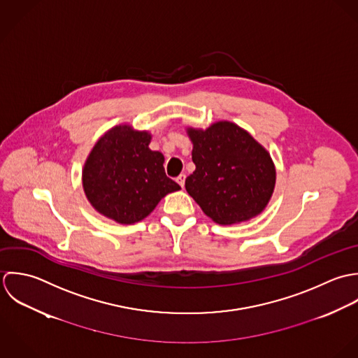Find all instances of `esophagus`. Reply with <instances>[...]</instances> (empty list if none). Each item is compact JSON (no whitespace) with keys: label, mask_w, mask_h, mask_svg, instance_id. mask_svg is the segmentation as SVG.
Here are the masks:
<instances>
[{"label":"esophagus","mask_w":358,"mask_h":358,"mask_svg":"<svg viewBox=\"0 0 358 358\" xmlns=\"http://www.w3.org/2000/svg\"><path fill=\"white\" fill-rule=\"evenodd\" d=\"M177 182L180 184L181 188H184V185H185V174H180V176L177 177Z\"/></svg>","instance_id":"obj_1"}]
</instances>
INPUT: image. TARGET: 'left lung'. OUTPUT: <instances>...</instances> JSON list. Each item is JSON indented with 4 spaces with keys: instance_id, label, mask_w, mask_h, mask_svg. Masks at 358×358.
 <instances>
[{
    "instance_id": "left-lung-1",
    "label": "left lung",
    "mask_w": 358,
    "mask_h": 358,
    "mask_svg": "<svg viewBox=\"0 0 358 358\" xmlns=\"http://www.w3.org/2000/svg\"><path fill=\"white\" fill-rule=\"evenodd\" d=\"M195 171L185 189L217 224L245 222L263 213L275 188L270 152L246 130L221 120L208 129L187 127Z\"/></svg>"
}]
</instances>
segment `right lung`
<instances>
[{
	"instance_id": "obj_1",
	"label": "right lung",
	"mask_w": 358,
	"mask_h": 358,
	"mask_svg": "<svg viewBox=\"0 0 358 358\" xmlns=\"http://www.w3.org/2000/svg\"><path fill=\"white\" fill-rule=\"evenodd\" d=\"M152 134L130 124L109 129L83 167V189L91 206L119 224H134L181 187L164 173V156L150 150Z\"/></svg>"
}]
</instances>
